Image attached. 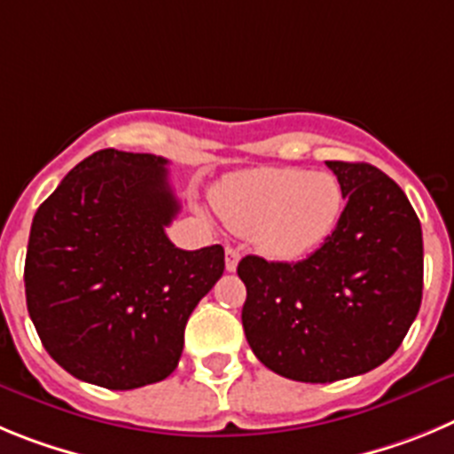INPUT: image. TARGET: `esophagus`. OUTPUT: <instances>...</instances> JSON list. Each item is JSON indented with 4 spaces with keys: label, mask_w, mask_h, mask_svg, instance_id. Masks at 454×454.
Masks as SVG:
<instances>
[{
    "label": "esophagus",
    "mask_w": 454,
    "mask_h": 454,
    "mask_svg": "<svg viewBox=\"0 0 454 454\" xmlns=\"http://www.w3.org/2000/svg\"><path fill=\"white\" fill-rule=\"evenodd\" d=\"M237 262H239V251L235 247L226 248V269L228 271H235Z\"/></svg>",
    "instance_id": "obj_1"
}]
</instances>
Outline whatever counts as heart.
<instances>
[{"label": "heart", "mask_w": 454, "mask_h": 454, "mask_svg": "<svg viewBox=\"0 0 454 454\" xmlns=\"http://www.w3.org/2000/svg\"><path fill=\"white\" fill-rule=\"evenodd\" d=\"M212 206L231 231L255 235L269 257L301 260L334 232L344 192L333 174L257 167L231 174L212 194Z\"/></svg>", "instance_id": "b5f03b06"}]
</instances>
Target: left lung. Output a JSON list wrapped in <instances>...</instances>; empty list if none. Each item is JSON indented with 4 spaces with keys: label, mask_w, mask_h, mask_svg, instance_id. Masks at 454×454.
<instances>
[{
    "label": "left lung",
    "mask_w": 454,
    "mask_h": 454,
    "mask_svg": "<svg viewBox=\"0 0 454 454\" xmlns=\"http://www.w3.org/2000/svg\"><path fill=\"white\" fill-rule=\"evenodd\" d=\"M346 207L333 235L301 262L247 255L242 325L255 357L296 382L375 369L403 344L423 298V232L385 171L328 160Z\"/></svg>",
    "instance_id": "8db88e82"
}]
</instances>
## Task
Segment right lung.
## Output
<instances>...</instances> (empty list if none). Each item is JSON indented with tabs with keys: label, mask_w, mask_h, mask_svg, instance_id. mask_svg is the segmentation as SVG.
<instances>
[{
	"label": "right lung",
	"mask_w": 454,
	"mask_h": 454,
	"mask_svg": "<svg viewBox=\"0 0 454 454\" xmlns=\"http://www.w3.org/2000/svg\"><path fill=\"white\" fill-rule=\"evenodd\" d=\"M167 160L104 149L35 212L24 289L44 350L74 378L126 391L178 366L190 314L222 278L223 248L183 251Z\"/></svg>",
	"instance_id": "obj_1"
}]
</instances>
